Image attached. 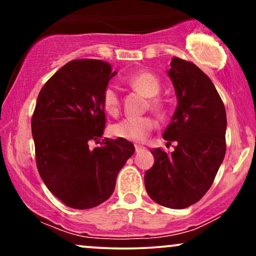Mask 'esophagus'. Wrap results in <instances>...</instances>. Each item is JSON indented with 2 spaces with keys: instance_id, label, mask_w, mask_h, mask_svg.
Segmentation results:
<instances>
[{
  "instance_id": "esophagus-1",
  "label": "esophagus",
  "mask_w": 256,
  "mask_h": 256,
  "mask_svg": "<svg viewBox=\"0 0 256 256\" xmlns=\"http://www.w3.org/2000/svg\"><path fill=\"white\" fill-rule=\"evenodd\" d=\"M134 149H136V152H138L143 150V149H144V146H134Z\"/></svg>"
}]
</instances>
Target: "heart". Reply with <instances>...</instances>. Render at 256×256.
I'll return each instance as SVG.
<instances>
[{"label": "heart", "instance_id": "obj_1", "mask_svg": "<svg viewBox=\"0 0 256 256\" xmlns=\"http://www.w3.org/2000/svg\"><path fill=\"white\" fill-rule=\"evenodd\" d=\"M126 82L130 86L140 90L148 98H154L160 92L161 83L158 78L150 72H138L128 76ZM102 106L110 116H116L120 107L119 91L114 85H107L102 92ZM152 106L155 110H161L162 104L158 100H152ZM155 122L150 116H130L112 125L110 132L114 137L132 142H143L154 128Z\"/></svg>", "mask_w": 256, "mask_h": 256}]
</instances>
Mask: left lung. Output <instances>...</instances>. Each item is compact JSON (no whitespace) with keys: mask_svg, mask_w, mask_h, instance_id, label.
I'll use <instances>...</instances> for the list:
<instances>
[{"mask_svg":"<svg viewBox=\"0 0 256 256\" xmlns=\"http://www.w3.org/2000/svg\"><path fill=\"white\" fill-rule=\"evenodd\" d=\"M178 104L162 137L177 146L171 154L152 149L154 165L144 184L152 201L186 208L212 185L226 152V112L210 77L189 61L173 58L167 71Z\"/></svg>","mask_w":256,"mask_h":256,"instance_id":"1","label":"left lung"}]
</instances>
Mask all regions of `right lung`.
Returning a JSON list of instances; mask_svg holds the SVG:
<instances>
[{
  "label": "right lung",
  "instance_id": "right-lung-1",
  "mask_svg": "<svg viewBox=\"0 0 256 256\" xmlns=\"http://www.w3.org/2000/svg\"><path fill=\"white\" fill-rule=\"evenodd\" d=\"M116 74L104 61H70L37 98L31 128L38 172L46 188L74 210H89L110 198L116 176L134 152V144L122 138H104L89 148L90 140L104 134L102 92Z\"/></svg>",
  "mask_w": 256,
  "mask_h": 256
}]
</instances>
